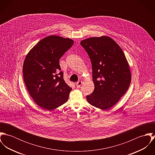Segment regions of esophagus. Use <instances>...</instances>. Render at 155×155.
Masks as SVG:
<instances>
[{
	"label": "esophagus",
	"instance_id": "1",
	"mask_svg": "<svg viewBox=\"0 0 155 155\" xmlns=\"http://www.w3.org/2000/svg\"><path fill=\"white\" fill-rule=\"evenodd\" d=\"M82 84V81H79V82H78L76 84V86L78 88H79V87H80L81 86Z\"/></svg>",
	"mask_w": 155,
	"mask_h": 155
}]
</instances>
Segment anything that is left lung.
Returning <instances> with one entry per match:
<instances>
[{
  "mask_svg": "<svg viewBox=\"0 0 155 155\" xmlns=\"http://www.w3.org/2000/svg\"><path fill=\"white\" fill-rule=\"evenodd\" d=\"M90 58L94 90L87 96L92 106L107 110L116 104L130 87L131 74L126 57L109 36L89 38L81 42Z\"/></svg>",
  "mask_w": 155,
  "mask_h": 155,
  "instance_id": "1",
  "label": "left lung"
}]
</instances>
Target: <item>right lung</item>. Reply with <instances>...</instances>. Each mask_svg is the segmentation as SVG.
Segmentation results:
<instances>
[{"mask_svg": "<svg viewBox=\"0 0 155 155\" xmlns=\"http://www.w3.org/2000/svg\"><path fill=\"white\" fill-rule=\"evenodd\" d=\"M69 38L51 35L35 45L22 67L24 81L34 101L50 110L66 103L72 88L65 82L60 58L73 45Z\"/></svg>", "mask_w": 155, "mask_h": 155, "instance_id": "1", "label": "right lung"}]
</instances>
